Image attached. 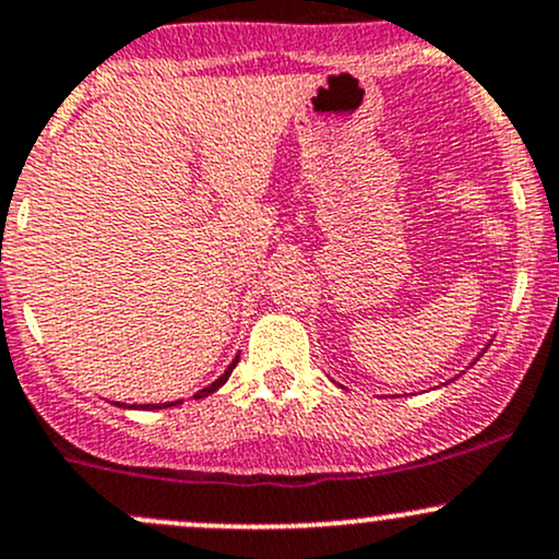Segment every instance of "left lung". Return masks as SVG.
I'll list each match as a JSON object with an SVG mask.
<instances>
[{"label": "left lung", "instance_id": "8db88e82", "mask_svg": "<svg viewBox=\"0 0 559 559\" xmlns=\"http://www.w3.org/2000/svg\"><path fill=\"white\" fill-rule=\"evenodd\" d=\"M488 345H490V342H488ZM488 345H486V347H488ZM483 353H486V349H483ZM483 353H480V355H483ZM480 355H477V358H475V360H480ZM475 360H472V364H469V366H475ZM451 382H453V379H451Z\"/></svg>", "mask_w": 559, "mask_h": 559}]
</instances>
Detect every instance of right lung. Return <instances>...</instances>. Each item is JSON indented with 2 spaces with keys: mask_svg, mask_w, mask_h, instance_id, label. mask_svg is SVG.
I'll return each mask as SVG.
<instances>
[{
  "mask_svg": "<svg viewBox=\"0 0 559 559\" xmlns=\"http://www.w3.org/2000/svg\"><path fill=\"white\" fill-rule=\"evenodd\" d=\"M236 364H238V355L236 358H233V364L228 366V369H225V373H219V379H214V382L210 384V388H204V390H199L195 392V401H201V397H206V395H212V392H217L219 388H223L225 382H228V377L233 373V369H236ZM182 401H171V403H145V406H127V403H121V408H145V411H153V408H171V406H180Z\"/></svg>",
  "mask_w": 559,
  "mask_h": 559,
  "instance_id": "obj_1",
  "label": "right lung"
}]
</instances>
